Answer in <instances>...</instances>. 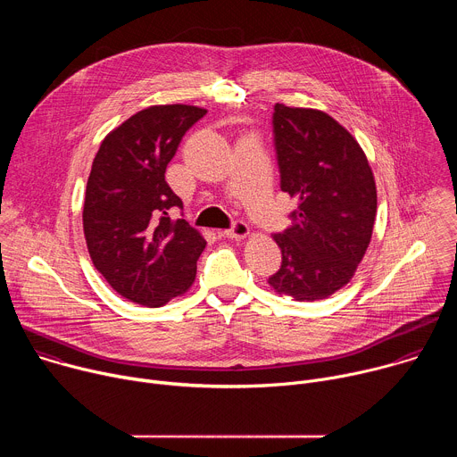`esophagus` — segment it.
Here are the masks:
<instances>
[{
	"mask_svg": "<svg viewBox=\"0 0 457 457\" xmlns=\"http://www.w3.org/2000/svg\"><path fill=\"white\" fill-rule=\"evenodd\" d=\"M247 235H249V228H247V224H244V222H235L233 228H229V229L224 231V237H228V238H231V240H242V238H245Z\"/></svg>",
	"mask_w": 457,
	"mask_h": 457,
	"instance_id": "esophagus-1",
	"label": "esophagus"
}]
</instances>
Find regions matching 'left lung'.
Returning a JSON list of instances; mask_svg holds the SVG:
<instances>
[{"label":"left lung","instance_id":"obj_1","mask_svg":"<svg viewBox=\"0 0 457 457\" xmlns=\"http://www.w3.org/2000/svg\"><path fill=\"white\" fill-rule=\"evenodd\" d=\"M273 132L280 187L298 208L273 235L282 266L268 284L298 302L323 300L351 282L369 247L374 175L358 141L321 110L277 103Z\"/></svg>","mask_w":457,"mask_h":457}]
</instances>
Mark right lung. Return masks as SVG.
<instances>
[{
    "label": "right lung",
    "mask_w": 457,
    "mask_h": 457,
    "mask_svg": "<svg viewBox=\"0 0 457 457\" xmlns=\"http://www.w3.org/2000/svg\"><path fill=\"white\" fill-rule=\"evenodd\" d=\"M208 110L148 106L103 139L92 162L83 231L96 270L124 298L161 307L195 282L203 235L170 219L182 201L164 173L187 129Z\"/></svg>",
    "instance_id": "obj_1"
}]
</instances>
